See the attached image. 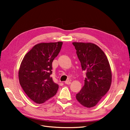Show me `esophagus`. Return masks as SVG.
Masks as SVG:
<instances>
[{"label":"esophagus","mask_w":130,"mask_h":130,"mask_svg":"<svg viewBox=\"0 0 130 130\" xmlns=\"http://www.w3.org/2000/svg\"><path fill=\"white\" fill-rule=\"evenodd\" d=\"M65 83L66 84H70L71 83V82L70 80H67L65 82Z\"/></svg>","instance_id":"1"}]
</instances>
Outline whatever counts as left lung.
I'll use <instances>...</instances> for the list:
<instances>
[{
    "mask_svg": "<svg viewBox=\"0 0 130 130\" xmlns=\"http://www.w3.org/2000/svg\"><path fill=\"white\" fill-rule=\"evenodd\" d=\"M81 62L86 77L80 91L76 94L77 100L82 106L91 108L96 105L110 89L112 75L106 55L92 43H72Z\"/></svg>",
    "mask_w": 130,
    "mask_h": 130,
    "instance_id": "obj_1",
    "label": "left lung"
}]
</instances>
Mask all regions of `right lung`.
<instances>
[{
	"label": "right lung",
	"instance_id": "add662e5",
	"mask_svg": "<svg viewBox=\"0 0 130 130\" xmlns=\"http://www.w3.org/2000/svg\"><path fill=\"white\" fill-rule=\"evenodd\" d=\"M63 42L40 43L35 45L22 60L19 71L20 85L34 102L42 104L56 94L58 85L50 75L52 63Z\"/></svg>",
	"mask_w": 130,
	"mask_h": 130
}]
</instances>
